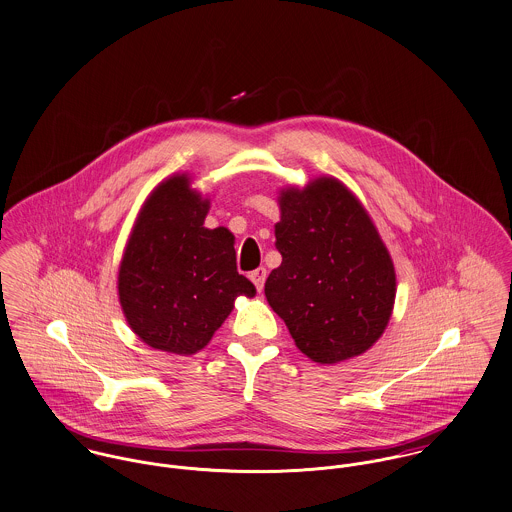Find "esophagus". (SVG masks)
<instances>
[{
  "instance_id": "34e87169",
  "label": "esophagus",
  "mask_w": 512,
  "mask_h": 512,
  "mask_svg": "<svg viewBox=\"0 0 512 512\" xmlns=\"http://www.w3.org/2000/svg\"><path fill=\"white\" fill-rule=\"evenodd\" d=\"M249 279L253 281V284L257 286V290L261 292V290H263V284H265V279H267V269H265V267H259V269L251 271Z\"/></svg>"
}]
</instances>
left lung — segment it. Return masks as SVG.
I'll use <instances>...</instances> for the list:
<instances>
[{"label": "left lung", "mask_w": 512, "mask_h": 512, "mask_svg": "<svg viewBox=\"0 0 512 512\" xmlns=\"http://www.w3.org/2000/svg\"><path fill=\"white\" fill-rule=\"evenodd\" d=\"M275 226L281 267L265 296L296 347L316 363L361 355L385 332L395 267L359 200L336 178L281 194Z\"/></svg>", "instance_id": "1"}]
</instances>
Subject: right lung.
Listing matches in <instances>:
<instances>
[{
    "label": "right lung",
    "mask_w": 512,
    "mask_h": 512,
    "mask_svg": "<svg viewBox=\"0 0 512 512\" xmlns=\"http://www.w3.org/2000/svg\"><path fill=\"white\" fill-rule=\"evenodd\" d=\"M208 200L174 176L153 190L125 247L117 290L131 330L155 349L200 351L255 286L237 273L233 235L204 228Z\"/></svg>",
    "instance_id": "obj_1"
}]
</instances>
